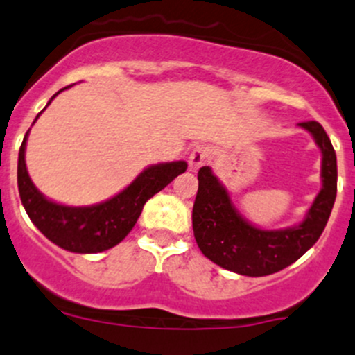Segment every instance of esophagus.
<instances>
[{"label": "esophagus", "mask_w": 355, "mask_h": 355, "mask_svg": "<svg viewBox=\"0 0 355 355\" xmlns=\"http://www.w3.org/2000/svg\"><path fill=\"white\" fill-rule=\"evenodd\" d=\"M209 158V149L206 146H196L189 156V168L192 171L199 170Z\"/></svg>", "instance_id": "34e87169"}]
</instances>
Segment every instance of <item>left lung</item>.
Here are the masks:
<instances>
[{"mask_svg": "<svg viewBox=\"0 0 355 355\" xmlns=\"http://www.w3.org/2000/svg\"><path fill=\"white\" fill-rule=\"evenodd\" d=\"M322 151V184L300 225L260 230L250 225L209 166L199 170V190L192 209L193 236L216 266L248 277L270 275L289 267L318 241L337 197V156L325 129L316 121L301 122Z\"/></svg>", "mask_w": 355, "mask_h": 355, "instance_id": "8db88e82", "label": "left lung"}]
</instances>
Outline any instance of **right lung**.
Returning <instances> with one entry per match:
<instances>
[{
    "mask_svg": "<svg viewBox=\"0 0 355 355\" xmlns=\"http://www.w3.org/2000/svg\"><path fill=\"white\" fill-rule=\"evenodd\" d=\"M62 89H59L58 93H61ZM58 93L54 96H58ZM27 136L28 130L18 153V192H20L21 204L27 211L30 221L39 227L44 236L73 253L105 252L121 243L136 225L148 199H151L175 177L187 170L185 162L159 163L141 171L129 187L105 202L87 207L62 206L44 197L30 180L25 165Z\"/></svg>",
    "mask_w": 355,
    "mask_h": 355,
    "instance_id": "obj_1",
    "label": "right lung"
}]
</instances>
